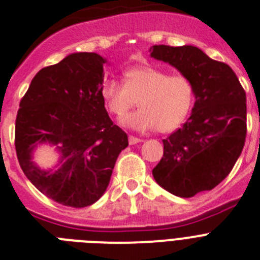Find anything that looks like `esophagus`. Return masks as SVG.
I'll list each match as a JSON object with an SVG mask.
<instances>
[{"label":"esophagus","instance_id":"esophagus-1","mask_svg":"<svg viewBox=\"0 0 260 260\" xmlns=\"http://www.w3.org/2000/svg\"><path fill=\"white\" fill-rule=\"evenodd\" d=\"M143 142L141 138H137V137H133V135H128V143L130 144H137V143H141Z\"/></svg>","mask_w":260,"mask_h":260}]
</instances>
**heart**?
I'll return each mask as SVG.
<instances>
[{"instance_id":"heart-1","label":"heart","mask_w":260,"mask_h":260,"mask_svg":"<svg viewBox=\"0 0 260 260\" xmlns=\"http://www.w3.org/2000/svg\"><path fill=\"white\" fill-rule=\"evenodd\" d=\"M103 102L110 113L126 114L137 105L141 108L121 122L138 132L155 127L160 133L173 132L189 116L195 99L194 84L183 75L152 66H139L123 73V84L107 80L100 88Z\"/></svg>"}]
</instances>
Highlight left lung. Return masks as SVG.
Here are the masks:
<instances>
[{"label": "left lung", "instance_id": "obj_1", "mask_svg": "<svg viewBox=\"0 0 260 260\" xmlns=\"http://www.w3.org/2000/svg\"><path fill=\"white\" fill-rule=\"evenodd\" d=\"M151 57L167 62L194 84L191 116L164 143L152 174L181 198L212 190L231 173L246 139V93L231 66L192 45H153Z\"/></svg>", "mask_w": 260, "mask_h": 260}]
</instances>
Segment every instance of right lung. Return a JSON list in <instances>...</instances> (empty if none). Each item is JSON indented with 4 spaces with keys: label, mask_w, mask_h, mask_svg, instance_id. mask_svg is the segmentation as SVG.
Here are the masks:
<instances>
[{
    "label": "right lung",
    "mask_w": 260,
    "mask_h": 260,
    "mask_svg": "<svg viewBox=\"0 0 260 260\" xmlns=\"http://www.w3.org/2000/svg\"><path fill=\"white\" fill-rule=\"evenodd\" d=\"M107 59L98 53L69 54L41 69L20 100L15 121V150L23 173L48 198L82 208L102 198L127 135L114 125L100 88ZM39 144L60 153L54 168L31 160Z\"/></svg>",
    "instance_id": "1"
}]
</instances>
